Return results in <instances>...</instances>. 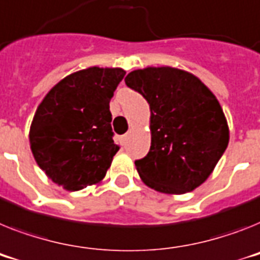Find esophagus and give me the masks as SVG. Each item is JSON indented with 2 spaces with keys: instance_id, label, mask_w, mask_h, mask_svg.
Masks as SVG:
<instances>
[{
  "instance_id": "34e87169",
  "label": "esophagus",
  "mask_w": 260,
  "mask_h": 260,
  "mask_svg": "<svg viewBox=\"0 0 260 260\" xmlns=\"http://www.w3.org/2000/svg\"><path fill=\"white\" fill-rule=\"evenodd\" d=\"M126 139H128V135H123V136H120V137H119L120 144H121V145H125Z\"/></svg>"
}]
</instances>
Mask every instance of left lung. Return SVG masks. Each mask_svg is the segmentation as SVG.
<instances>
[{
    "mask_svg": "<svg viewBox=\"0 0 260 260\" xmlns=\"http://www.w3.org/2000/svg\"><path fill=\"white\" fill-rule=\"evenodd\" d=\"M150 108V149L135 161L144 184L184 194L204 184L229 144V126L214 93L193 74L147 67L125 76Z\"/></svg>",
    "mask_w": 260,
    "mask_h": 260,
    "instance_id": "8db88e82",
    "label": "left lung"
}]
</instances>
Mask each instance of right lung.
I'll use <instances>...</instances> for the list:
<instances>
[{"instance_id":"1","label":"right lung","mask_w":260,"mask_h":260,"mask_svg":"<svg viewBox=\"0 0 260 260\" xmlns=\"http://www.w3.org/2000/svg\"><path fill=\"white\" fill-rule=\"evenodd\" d=\"M123 69L89 67L66 76L46 95L30 126L39 168L63 189L76 191L103 180L119 147L110 102Z\"/></svg>"}]
</instances>
